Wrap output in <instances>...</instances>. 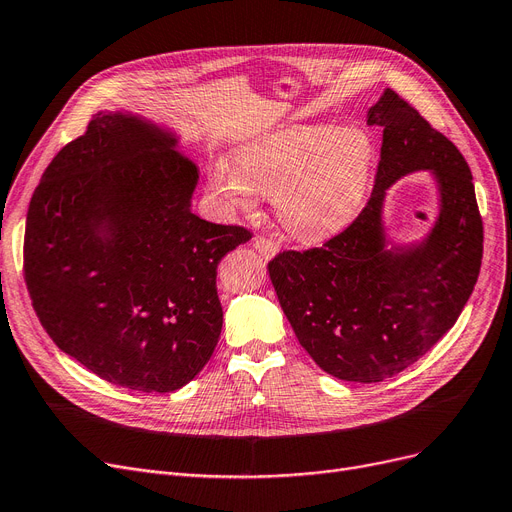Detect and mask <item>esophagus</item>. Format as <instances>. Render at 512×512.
Wrapping results in <instances>:
<instances>
[{
    "instance_id": "obj_1",
    "label": "esophagus",
    "mask_w": 512,
    "mask_h": 512,
    "mask_svg": "<svg viewBox=\"0 0 512 512\" xmlns=\"http://www.w3.org/2000/svg\"><path fill=\"white\" fill-rule=\"evenodd\" d=\"M253 247L261 253V257L265 259H272L278 253V244L272 238H265V236H255L253 240Z\"/></svg>"
}]
</instances>
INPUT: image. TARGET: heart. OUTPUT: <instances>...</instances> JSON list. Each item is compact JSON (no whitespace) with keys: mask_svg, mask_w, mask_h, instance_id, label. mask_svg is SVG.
<instances>
[{"mask_svg":"<svg viewBox=\"0 0 512 512\" xmlns=\"http://www.w3.org/2000/svg\"><path fill=\"white\" fill-rule=\"evenodd\" d=\"M374 159L360 129L295 125L261 136L236 152V165L217 159L209 190L228 211H247L257 192L274 194L286 232L322 238L343 228L360 207Z\"/></svg>","mask_w":512,"mask_h":512,"instance_id":"heart-1","label":"heart"}]
</instances>
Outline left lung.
Segmentation results:
<instances>
[{
  "mask_svg": "<svg viewBox=\"0 0 512 512\" xmlns=\"http://www.w3.org/2000/svg\"><path fill=\"white\" fill-rule=\"evenodd\" d=\"M383 127L368 203L351 224L307 251H282L270 278L299 343L341 381L379 383L420 360L456 324L483 257V221L460 150L393 90L366 113ZM429 168L442 194L430 238L384 251L380 207L399 176Z\"/></svg>",
  "mask_w": 512,
  "mask_h": 512,
  "instance_id": "obj_1",
  "label": "left lung"
}]
</instances>
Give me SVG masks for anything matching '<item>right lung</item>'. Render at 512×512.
<instances>
[{
    "mask_svg": "<svg viewBox=\"0 0 512 512\" xmlns=\"http://www.w3.org/2000/svg\"><path fill=\"white\" fill-rule=\"evenodd\" d=\"M175 138L98 113L37 184L25 282L50 339L100 379L144 393L184 387L217 345V263L253 234L190 211L198 180Z\"/></svg>",
    "mask_w": 512,
    "mask_h": 512,
    "instance_id": "1",
    "label": "right lung"
}]
</instances>
